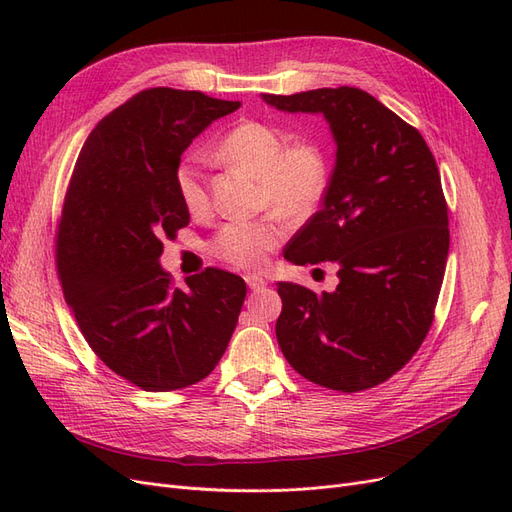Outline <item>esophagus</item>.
<instances>
[{
    "instance_id": "obj_1",
    "label": "esophagus",
    "mask_w": 512,
    "mask_h": 512,
    "mask_svg": "<svg viewBox=\"0 0 512 512\" xmlns=\"http://www.w3.org/2000/svg\"><path fill=\"white\" fill-rule=\"evenodd\" d=\"M245 284L250 286L252 290H260V288H265V286H267V282L262 280L260 275H245Z\"/></svg>"
}]
</instances>
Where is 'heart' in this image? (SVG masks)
Listing matches in <instances>:
<instances>
[{"mask_svg":"<svg viewBox=\"0 0 512 512\" xmlns=\"http://www.w3.org/2000/svg\"><path fill=\"white\" fill-rule=\"evenodd\" d=\"M215 156L258 179V203L271 207L260 220L226 222L211 241V252L243 269H258L284 239L286 224L307 220L327 192V158L314 143L286 147V136L267 123L245 121L226 132ZM175 190L183 209L203 215L209 209V188L196 160H183L175 170Z\"/></svg>","mask_w":512,"mask_h":512,"instance_id":"b5f03b06","label":"heart"}]
</instances>
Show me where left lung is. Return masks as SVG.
Listing matches in <instances>:
<instances>
[{
  "label": "left lung",
  "instance_id": "1",
  "mask_svg": "<svg viewBox=\"0 0 512 512\" xmlns=\"http://www.w3.org/2000/svg\"><path fill=\"white\" fill-rule=\"evenodd\" d=\"M262 100L284 113L322 115L335 141L322 209L284 258L335 262L339 284L316 294L277 282V344L307 380L342 393L371 389L412 359L438 303L448 215L436 160L418 130L356 87Z\"/></svg>",
  "mask_w": 512,
  "mask_h": 512
}]
</instances>
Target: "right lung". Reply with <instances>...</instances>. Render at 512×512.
Instances as JSON below:
<instances>
[{
  "mask_svg": "<svg viewBox=\"0 0 512 512\" xmlns=\"http://www.w3.org/2000/svg\"><path fill=\"white\" fill-rule=\"evenodd\" d=\"M241 102L156 87L87 136L57 235V269L87 344L143 391H177L220 363L245 301L239 275L207 269L170 286L164 237L188 226L175 190L183 151Z\"/></svg>",
  "mask_w": 512,
  "mask_h": 512,
  "instance_id": "right-lung-1",
  "label": "right lung"
}]
</instances>
